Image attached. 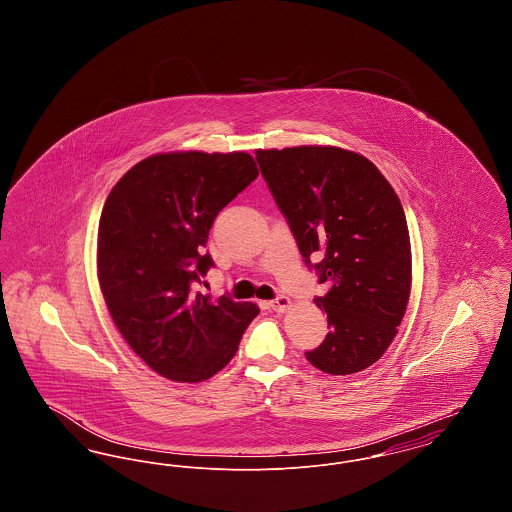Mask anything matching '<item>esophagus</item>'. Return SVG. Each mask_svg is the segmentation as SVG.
Returning a JSON list of instances; mask_svg holds the SVG:
<instances>
[{
	"label": "esophagus",
	"instance_id": "esophagus-1",
	"mask_svg": "<svg viewBox=\"0 0 512 512\" xmlns=\"http://www.w3.org/2000/svg\"><path fill=\"white\" fill-rule=\"evenodd\" d=\"M270 309L272 311H276V313H284V311H288L290 307H292V299L290 297H286V295H278L276 299H272L270 303Z\"/></svg>",
	"mask_w": 512,
	"mask_h": 512
}]
</instances>
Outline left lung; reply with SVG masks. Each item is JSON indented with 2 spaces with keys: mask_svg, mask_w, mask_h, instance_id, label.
<instances>
[{
  "mask_svg": "<svg viewBox=\"0 0 512 512\" xmlns=\"http://www.w3.org/2000/svg\"><path fill=\"white\" fill-rule=\"evenodd\" d=\"M268 190L328 292V336L305 357L334 376L374 365L397 336L413 280L403 205L366 157L334 146L257 149ZM311 258H320L317 266Z\"/></svg>",
  "mask_w": 512,
  "mask_h": 512,
  "instance_id": "left-lung-1",
  "label": "left lung"
}]
</instances>
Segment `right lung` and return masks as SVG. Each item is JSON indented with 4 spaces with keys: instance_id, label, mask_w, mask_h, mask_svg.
I'll use <instances>...</instances> for the list:
<instances>
[{
    "instance_id": "1",
    "label": "right lung",
    "mask_w": 512,
    "mask_h": 512,
    "mask_svg": "<svg viewBox=\"0 0 512 512\" xmlns=\"http://www.w3.org/2000/svg\"><path fill=\"white\" fill-rule=\"evenodd\" d=\"M259 174L245 151L151 155L113 186L101 211L98 278L132 351L163 378L195 384L232 361L255 303L194 292L220 211Z\"/></svg>"
}]
</instances>
